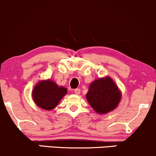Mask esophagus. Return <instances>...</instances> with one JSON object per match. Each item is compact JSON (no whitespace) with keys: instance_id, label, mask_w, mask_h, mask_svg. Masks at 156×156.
I'll use <instances>...</instances> for the list:
<instances>
[{"instance_id":"1","label":"esophagus","mask_w":156,"mask_h":156,"mask_svg":"<svg viewBox=\"0 0 156 156\" xmlns=\"http://www.w3.org/2000/svg\"><path fill=\"white\" fill-rule=\"evenodd\" d=\"M74 92L76 93V94H79L80 92V89H75V90H74Z\"/></svg>"}]
</instances>
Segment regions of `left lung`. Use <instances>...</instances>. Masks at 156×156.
<instances>
[{
  "label": "left lung",
  "instance_id": "1",
  "mask_svg": "<svg viewBox=\"0 0 156 156\" xmlns=\"http://www.w3.org/2000/svg\"><path fill=\"white\" fill-rule=\"evenodd\" d=\"M87 99L89 105L98 114L112 112L119 104L121 93L109 77L93 81L89 86Z\"/></svg>",
  "mask_w": 156,
  "mask_h": 156
}]
</instances>
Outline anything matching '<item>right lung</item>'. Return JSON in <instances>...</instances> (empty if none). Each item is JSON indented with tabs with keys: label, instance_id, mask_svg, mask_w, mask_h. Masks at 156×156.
Segmentation results:
<instances>
[{
	"label": "right lung",
	"instance_id": "1",
	"mask_svg": "<svg viewBox=\"0 0 156 156\" xmlns=\"http://www.w3.org/2000/svg\"><path fill=\"white\" fill-rule=\"evenodd\" d=\"M67 92V89L58 87L52 80H42L36 85L32 97L39 107L44 110H51L58 104Z\"/></svg>",
	"mask_w": 156,
	"mask_h": 156
}]
</instances>
